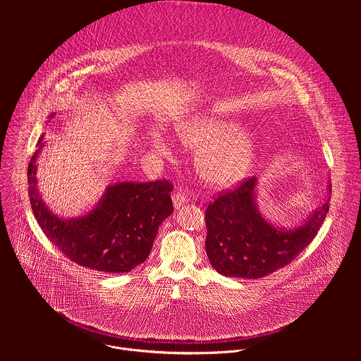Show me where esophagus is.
I'll use <instances>...</instances> for the list:
<instances>
[{
	"mask_svg": "<svg viewBox=\"0 0 361 361\" xmlns=\"http://www.w3.org/2000/svg\"><path fill=\"white\" fill-rule=\"evenodd\" d=\"M172 203H173V207L178 209V208H180V207L185 206L188 203V199L180 192H175L172 195Z\"/></svg>",
	"mask_w": 361,
	"mask_h": 361,
	"instance_id": "obj_1",
	"label": "esophagus"
}]
</instances>
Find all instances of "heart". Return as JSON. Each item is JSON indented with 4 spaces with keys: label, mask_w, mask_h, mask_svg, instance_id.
Wrapping results in <instances>:
<instances>
[{
    "label": "heart",
    "mask_w": 361,
    "mask_h": 361,
    "mask_svg": "<svg viewBox=\"0 0 361 361\" xmlns=\"http://www.w3.org/2000/svg\"><path fill=\"white\" fill-rule=\"evenodd\" d=\"M179 142L192 150L200 149L196 157L199 175L211 185L232 186L247 176L257 158V142L243 130L236 119L219 115H195L176 128ZM150 143L155 153L169 158L173 154L171 142L153 133Z\"/></svg>",
    "instance_id": "obj_1"
}]
</instances>
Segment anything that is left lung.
Segmentation results:
<instances>
[{
	"instance_id": "left-lung-1",
	"label": "left lung",
	"mask_w": 361,
	"mask_h": 361,
	"mask_svg": "<svg viewBox=\"0 0 361 361\" xmlns=\"http://www.w3.org/2000/svg\"><path fill=\"white\" fill-rule=\"evenodd\" d=\"M257 189L255 176L207 207V256L224 276L257 279L285 267L309 246L329 209L331 185L321 206L299 224L281 226L259 211Z\"/></svg>"
}]
</instances>
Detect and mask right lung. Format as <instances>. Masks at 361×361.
Masks as SVG:
<instances>
[{"mask_svg": "<svg viewBox=\"0 0 361 361\" xmlns=\"http://www.w3.org/2000/svg\"><path fill=\"white\" fill-rule=\"evenodd\" d=\"M43 139L44 133L29 162L27 183L35 218L49 240L78 265L102 272L123 274L145 262L159 225L173 212L172 186L162 180L118 182L106 186L97 204L85 215L59 216L44 203L37 186Z\"/></svg>", "mask_w": 361, "mask_h": 361, "instance_id": "obj_1", "label": "right lung"}]
</instances>
